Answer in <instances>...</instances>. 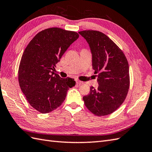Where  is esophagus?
<instances>
[{
    "mask_svg": "<svg viewBox=\"0 0 152 152\" xmlns=\"http://www.w3.org/2000/svg\"><path fill=\"white\" fill-rule=\"evenodd\" d=\"M76 84L77 85H79V86H80V85H82L83 83V82H82V81H80V80H76Z\"/></svg>",
    "mask_w": 152,
    "mask_h": 152,
    "instance_id": "obj_1",
    "label": "esophagus"
}]
</instances>
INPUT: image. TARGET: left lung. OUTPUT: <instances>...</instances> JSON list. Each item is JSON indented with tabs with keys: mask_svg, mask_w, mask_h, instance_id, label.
Wrapping results in <instances>:
<instances>
[{
	"mask_svg": "<svg viewBox=\"0 0 152 152\" xmlns=\"http://www.w3.org/2000/svg\"><path fill=\"white\" fill-rule=\"evenodd\" d=\"M89 45L98 89L91 87L83 97L87 108L97 116L113 113L123 103L129 87V65L123 52L106 35L96 30L78 32Z\"/></svg>",
	"mask_w": 152,
	"mask_h": 152,
	"instance_id": "obj_1",
	"label": "left lung"
}]
</instances>
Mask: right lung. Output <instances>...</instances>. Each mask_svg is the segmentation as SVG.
<instances>
[{"label":"right lung","mask_w":152,"mask_h":152,"mask_svg":"<svg viewBox=\"0 0 152 152\" xmlns=\"http://www.w3.org/2000/svg\"><path fill=\"white\" fill-rule=\"evenodd\" d=\"M79 35L75 31L50 28L39 32L24 50L19 67L20 89L31 107L48 113L64 102L76 82L54 72L56 65Z\"/></svg>","instance_id":"obj_1"}]
</instances>
